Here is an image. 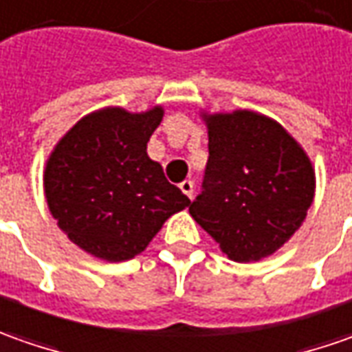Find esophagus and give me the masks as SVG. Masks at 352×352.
Wrapping results in <instances>:
<instances>
[{
	"instance_id": "esophagus-1",
	"label": "esophagus",
	"mask_w": 352,
	"mask_h": 352,
	"mask_svg": "<svg viewBox=\"0 0 352 352\" xmlns=\"http://www.w3.org/2000/svg\"><path fill=\"white\" fill-rule=\"evenodd\" d=\"M179 187H181V190H183V192H185V195H187L188 199H192V195H195V185H192V181H183V183H181V185H179Z\"/></svg>"
}]
</instances>
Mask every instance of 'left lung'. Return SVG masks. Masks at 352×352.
Instances as JSON below:
<instances>
[{
  "mask_svg": "<svg viewBox=\"0 0 352 352\" xmlns=\"http://www.w3.org/2000/svg\"><path fill=\"white\" fill-rule=\"evenodd\" d=\"M202 118L208 164L188 212L232 261L269 257L294 236L314 202L308 153L276 120L253 111Z\"/></svg>",
  "mask_w": 352,
  "mask_h": 352,
  "instance_id": "left-lung-1",
  "label": "left lung"
}]
</instances>
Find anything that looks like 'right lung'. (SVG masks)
I'll return each mask as SVG.
<instances>
[{"instance_id":"right-lung-1","label":"right lung","mask_w":352,"mask_h":352,"mask_svg":"<svg viewBox=\"0 0 352 352\" xmlns=\"http://www.w3.org/2000/svg\"><path fill=\"white\" fill-rule=\"evenodd\" d=\"M164 109L128 113L107 107L78 120L44 169V197L58 228L93 257H136L164 222L190 200L148 155Z\"/></svg>"}]
</instances>
